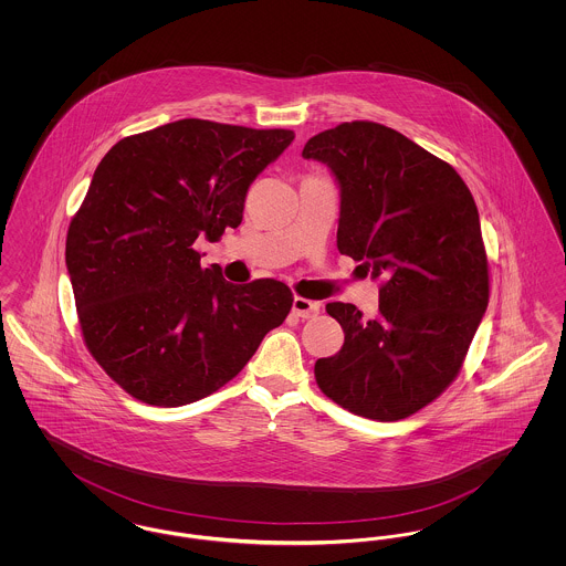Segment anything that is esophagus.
Listing matches in <instances>:
<instances>
[{
	"label": "esophagus",
	"instance_id": "esophagus-1",
	"mask_svg": "<svg viewBox=\"0 0 566 566\" xmlns=\"http://www.w3.org/2000/svg\"><path fill=\"white\" fill-rule=\"evenodd\" d=\"M293 314L298 318H314L321 314V303L318 301H310L305 296H295L293 301Z\"/></svg>",
	"mask_w": 566,
	"mask_h": 566
}]
</instances>
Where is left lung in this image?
<instances>
[{"label":"left lung","mask_w":566,"mask_h":566,"mask_svg":"<svg viewBox=\"0 0 566 566\" xmlns=\"http://www.w3.org/2000/svg\"><path fill=\"white\" fill-rule=\"evenodd\" d=\"M303 157L339 180L337 248L379 282L374 318L326 303L346 337L316 360V384L356 416L403 420L457 379L488 307L475 199L450 163L371 120L310 137Z\"/></svg>","instance_id":"1"}]
</instances>
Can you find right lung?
<instances>
[{"label":"right lung","mask_w":566,"mask_h":566,"mask_svg":"<svg viewBox=\"0 0 566 566\" xmlns=\"http://www.w3.org/2000/svg\"><path fill=\"white\" fill-rule=\"evenodd\" d=\"M295 139L182 118L116 142L72 218L65 263L82 339L125 392L199 401L238 376L295 296L273 277L231 284L192 248L243 218L252 180Z\"/></svg>","instance_id":"add662e5"}]
</instances>
